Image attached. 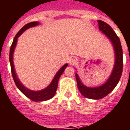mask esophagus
<instances>
[{"instance_id": "esophagus-1", "label": "esophagus", "mask_w": 130, "mask_h": 130, "mask_svg": "<svg viewBox=\"0 0 130 130\" xmlns=\"http://www.w3.org/2000/svg\"><path fill=\"white\" fill-rule=\"evenodd\" d=\"M76 62V59L75 58H70V60H69V63H70V64H74Z\"/></svg>"}]
</instances>
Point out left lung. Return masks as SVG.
<instances>
[{"label": "left lung", "mask_w": 130, "mask_h": 130, "mask_svg": "<svg viewBox=\"0 0 130 130\" xmlns=\"http://www.w3.org/2000/svg\"><path fill=\"white\" fill-rule=\"evenodd\" d=\"M99 29L110 40L115 53V63L111 75L108 80L100 87H87L81 82L78 74L76 78L79 91L84 97L93 100H100L108 95L117 85L123 72V50L120 39L110 26L102 20H98Z\"/></svg>", "instance_id": "8db88e82"}]
</instances>
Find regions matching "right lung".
I'll use <instances>...</instances> for the list:
<instances>
[{"label":"right lung","instance_id":"add662e5","mask_svg":"<svg viewBox=\"0 0 130 130\" xmlns=\"http://www.w3.org/2000/svg\"><path fill=\"white\" fill-rule=\"evenodd\" d=\"M39 24V23L38 22H30V23L26 24L25 26H24L23 27L19 30V32L17 33L16 35L15 36L12 44H11V48H10L9 52V61L10 64H11V74H12L13 78V80H14L15 83V85L18 88L19 90L24 95H26L28 98H29L30 100H31L32 101H34V102H43V101H46L54 97V95H55V93L56 91V89H57V86H58L59 78H60V76L64 72L65 68L68 66V64H65V65H63V67H61V69H59L58 72H57V73H56L55 76L54 77L51 83L49 85V86H47L45 89H43L41 91H34L29 90L26 87H24L22 84L21 82L20 81V80L18 78V76H17L16 74H15V72L13 61V52H14L15 47L16 46L18 38L20 36V35L22 34V32L24 31H25L26 30L30 27H33V26L38 25Z\"/></svg>","mask_w":130,"mask_h":130}]
</instances>
